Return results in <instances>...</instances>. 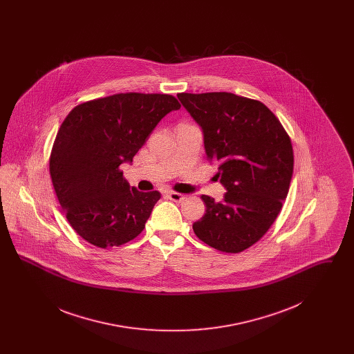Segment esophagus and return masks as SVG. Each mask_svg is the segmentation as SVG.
I'll return each mask as SVG.
<instances>
[{"label":"esophagus","instance_id":"obj_1","mask_svg":"<svg viewBox=\"0 0 354 354\" xmlns=\"http://www.w3.org/2000/svg\"><path fill=\"white\" fill-rule=\"evenodd\" d=\"M166 195H167L169 201H172V202L180 203L185 199V195H182L179 192H174V191H169Z\"/></svg>","mask_w":354,"mask_h":354}]
</instances>
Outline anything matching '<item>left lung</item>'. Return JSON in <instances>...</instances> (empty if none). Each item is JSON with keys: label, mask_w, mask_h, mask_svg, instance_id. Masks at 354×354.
Returning <instances> with one entry per match:
<instances>
[{"label": "left lung", "mask_w": 354, "mask_h": 354, "mask_svg": "<svg viewBox=\"0 0 354 354\" xmlns=\"http://www.w3.org/2000/svg\"><path fill=\"white\" fill-rule=\"evenodd\" d=\"M202 127L208 160L219 163L220 202L202 195L205 214L192 228L209 247L243 252L267 234L281 211L293 174V149L270 109L232 93L178 94Z\"/></svg>", "instance_id": "left-lung-1"}]
</instances>
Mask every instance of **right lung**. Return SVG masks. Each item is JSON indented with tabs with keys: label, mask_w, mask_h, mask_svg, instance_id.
Instances as JSON below:
<instances>
[{
	"label": "right lung",
	"mask_w": 354,
	"mask_h": 354,
	"mask_svg": "<svg viewBox=\"0 0 354 354\" xmlns=\"http://www.w3.org/2000/svg\"><path fill=\"white\" fill-rule=\"evenodd\" d=\"M179 109L169 94L120 93L84 102L62 122L51 182L68 224L87 243L119 247L145 230L160 194L130 187L120 165L131 163L160 119Z\"/></svg>",
	"instance_id": "obj_1"
}]
</instances>
